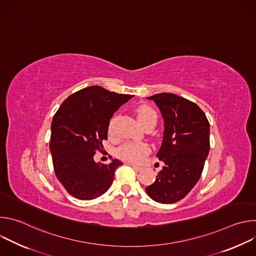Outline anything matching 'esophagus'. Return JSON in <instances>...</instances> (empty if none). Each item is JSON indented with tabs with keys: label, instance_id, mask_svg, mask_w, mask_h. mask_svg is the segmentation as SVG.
I'll return each mask as SVG.
<instances>
[{
	"label": "esophagus",
	"instance_id": "obj_1",
	"mask_svg": "<svg viewBox=\"0 0 256 256\" xmlns=\"http://www.w3.org/2000/svg\"><path fill=\"white\" fill-rule=\"evenodd\" d=\"M130 166H132L136 171H138V172H140V171H142V167H138V166H136V165H132V164H130Z\"/></svg>",
	"mask_w": 256,
	"mask_h": 256
}]
</instances>
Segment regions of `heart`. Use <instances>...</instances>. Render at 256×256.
<instances>
[{
    "instance_id": "obj_1",
    "label": "heart",
    "mask_w": 256,
    "mask_h": 256,
    "mask_svg": "<svg viewBox=\"0 0 256 256\" xmlns=\"http://www.w3.org/2000/svg\"><path fill=\"white\" fill-rule=\"evenodd\" d=\"M136 118L138 122L144 126L146 124L150 122H157V114L154 109L150 106L142 105L136 109ZM109 136H112V124H109L108 128ZM150 149L147 144H136V142H126L122 144L118 149V156L124 161L130 163H140L142 161L146 155H148Z\"/></svg>"
}]
</instances>
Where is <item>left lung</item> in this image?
I'll return each instance as SVG.
<instances>
[{"mask_svg":"<svg viewBox=\"0 0 256 256\" xmlns=\"http://www.w3.org/2000/svg\"><path fill=\"white\" fill-rule=\"evenodd\" d=\"M148 99L159 107L164 120L161 147L157 153L163 169L146 192L157 202L174 204L194 188L210 151V122L194 102L172 93Z\"/></svg>","mask_w":256,"mask_h":256,"instance_id":"1","label":"left lung"}]
</instances>
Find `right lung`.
Wrapping results in <instances>:
<instances>
[{
	"label": "right lung",
	"mask_w": 256,
	"mask_h": 256,
	"mask_svg": "<svg viewBox=\"0 0 256 256\" xmlns=\"http://www.w3.org/2000/svg\"><path fill=\"white\" fill-rule=\"evenodd\" d=\"M132 97L90 86L70 95L58 109L50 150L56 178L70 196L94 200L110 188L122 162L112 159L110 164H100L94 155L103 149L114 114Z\"/></svg>",
	"instance_id": "1"
}]
</instances>
